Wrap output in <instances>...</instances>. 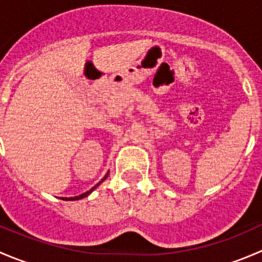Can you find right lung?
I'll return each mask as SVG.
<instances>
[{
	"mask_svg": "<svg viewBox=\"0 0 262 262\" xmlns=\"http://www.w3.org/2000/svg\"><path fill=\"white\" fill-rule=\"evenodd\" d=\"M107 176H109V172H107V173H106V175H105V178H104V179H102V180H101V181H100V182H99V184H96V185H95V186H94V187H92V189H90V190H89V191L83 192V194L78 195V196H73V198H62V200H80V199H83V198L89 196V195H90V194H91V192H92V191H94V190H95V189H96V187H97V186H99V185H100V184H101V182H102V181H104V180H105V179H106V178H107Z\"/></svg>",
	"mask_w": 262,
	"mask_h": 262,
	"instance_id": "add662e5",
	"label": "right lung"
}]
</instances>
